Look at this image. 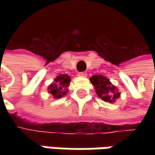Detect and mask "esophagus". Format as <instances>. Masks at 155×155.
Segmentation results:
<instances>
[{
  "mask_svg": "<svg viewBox=\"0 0 155 155\" xmlns=\"http://www.w3.org/2000/svg\"><path fill=\"white\" fill-rule=\"evenodd\" d=\"M78 76L80 77V78H85L87 76V73L85 71H81V72H78Z\"/></svg>",
  "mask_w": 155,
  "mask_h": 155,
  "instance_id": "obj_1",
  "label": "esophagus"
}]
</instances>
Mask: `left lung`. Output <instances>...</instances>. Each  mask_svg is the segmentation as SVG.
Instances as JSON below:
<instances>
[{"label":"left lung","instance_id":"8db88e82","mask_svg":"<svg viewBox=\"0 0 155 155\" xmlns=\"http://www.w3.org/2000/svg\"><path fill=\"white\" fill-rule=\"evenodd\" d=\"M90 80L95 86L98 97L102 98L104 102L114 103L116 99L120 97V92L107 78L102 75H95L90 78Z\"/></svg>","mask_w":155,"mask_h":155}]
</instances>
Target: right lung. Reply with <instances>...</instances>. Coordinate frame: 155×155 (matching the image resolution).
Wrapping results in <instances>:
<instances>
[{"label": "right lung", "mask_w": 155, "mask_h": 155, "mask_svg": "<svg viewBox=\"0 0 155 155\" xmlns=\"http://www.w3.org/2000/svg\"><path fill=\"white\" fill-rule=\"evenodd\" d=\"M71 80V79L68 75L61 74L58 76L54 82L48 87V92L51 93L54 98H61L67 94V88L70 85Z\"/></svg>", "instance_id": "obj_1"}]
</instances>
